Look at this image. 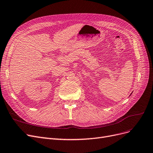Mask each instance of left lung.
<instances>
[{"mask_svg": "<svg viewBox=\"0 0 153 153\" xmlns=\"http://www.w3.org/2000/svg\"><path fill=\"white\" fill-rule=\"evenodd\" d=\"M131 94H132V93H131Z\"/></svg>", "mask_w": 153, "mask_h": 153, "instance_id": "8db88e82", "label": "left lung"}]
</instances>
